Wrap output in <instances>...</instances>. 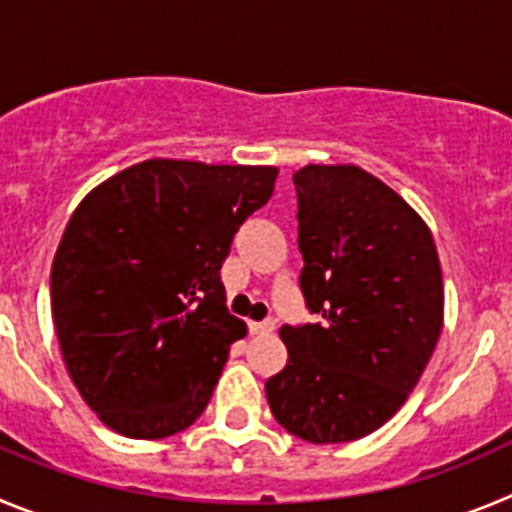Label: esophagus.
<instances>
[{
	"instance_id": "obj_1",
	"label": "esophagus",
	"mask_w": 512,
	"mask_h": 512,
	"mask_svg": "<svg viewBox=\"0 0 512 512\" xmlns=\"http://www.w3.org/2000/svg\"><path fill=\"white\" fill-rule=\"evenodd\" d=\"M248 330H251L253 336H261V333H271L274 330V320H261V323H248Z\"/></svg>"
}]
</instances>
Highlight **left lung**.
<instances>
[{
  "label": "left lung",
  "instance_id": "obj_1",
  "mask_svg": "<svg viewBox=\"0 0 512 512\" xmlns=\"http://www.w3.org/2000/svg\"><path fill=\"white\" fill-rule=\"evenodd\" d=\"M300 287L320 323L284 325L287 366L266 400L292 436L356 441L405 405L443 328V274L431 228L354 164L295 171Z\"/></svg>",
  "mask_w": 512,
  "mask_h": 512
}]
</instances>
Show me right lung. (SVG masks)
Instances as JSON below:
<instances>
[{"label": "right lung", "instance_id": "add662e5", "mask_svg": "<svg viewBox=\"0 0 512 512\" xmlns=\"http://www.w3.org/2000/svg\"><path fill=\"white\" fill-rule=\"evenodd\" d=\"M277 174L148 158L79 202L53 256V325L71 382L107 428L166 438L207 408L248 330L225 307L220 266Z\"/></svg>", "mask_w": 512, "mask_h": 512}]
</instances>
